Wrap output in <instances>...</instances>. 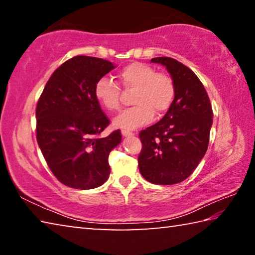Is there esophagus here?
<instances>
[{"instance_id": "obj_1", "label": "esophagus", "mask_w": 255, "mask_h": 255, "mask_svg": "<svg viewBox=\"0 0 255 255\" xmlns=\"http://www.w3.org/2000/svg\"><path fill=\"white\" fill-rule=\"evenodd\" d=\"M122 133H123V136H124V137H130V136H133V135H135V133H133V132H131V131H128V130H123V131H122Z\"/></svg>"}]
</instances>
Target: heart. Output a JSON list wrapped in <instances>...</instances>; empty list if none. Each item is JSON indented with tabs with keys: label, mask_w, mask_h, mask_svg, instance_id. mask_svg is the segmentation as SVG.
<instances>
[{
	"label": "heart",
	"mask_w": 255,
	"mask_h": 255,
	"mask_svg": "<svg viewBox=\"0 0 255 255\" xmlns=\"http://www.w3.org/2000/svg\"><path fill=\"white\" fill-rule=\"evenodd\" d=\"M119 80L126 89H135L132 103L135 107L123 111L114 119L116 127L135 130L152 122L157 114L169 109L174 98V84L171 77L156 73L144 63H131L119 72ZM94 98L107 111L114 112L120 107V90L114 81L101 77L94 85Z\"/></svg>",
	"instance_id": "obj_1"
}]
</instances>
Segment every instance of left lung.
Returning <instances> with one entry per match:
<instances>
[{
	"label": "left lung",
	"instance_id": "obj_1",
	"mask_svg": "<svg viewBox=\"0 0 255 255\" xmlns=\"http://www.w3.org/2000/svg\"><path fill=\"white\" fill-rule=\"evenodd\" d=\"M174 84V99L165 116L141 130L143 148L138 167L145 180L154 184L182 182L205 156L213 126V109L204 85L189 67L171 57H156Z\"/></svg>",
	"mask_w": 255,
	"mask_h": 255
}]
</instances>
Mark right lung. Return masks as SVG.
I'll use <instances>...</instances> for the list:
<instances>
[{
    "mask_svg": "<svg viewBox=\"0 0 255 255\" xmlns=\"http://www.w3.org/2000/svg\"><path fill=\"white\" fill-rule=\"evenodd\" d=\"M114 68L109 60L75 56L53 73L38 101V145L50 171L70 188L94 189L109 178L108 156L122 143V132L100 136L109 120L94 85Z\"/></svg>",
    "mask_w": 255,
    "mask_h": 255,
    "instance_id": "obj_1",
    "label": "right lung"
}]
</instances>
